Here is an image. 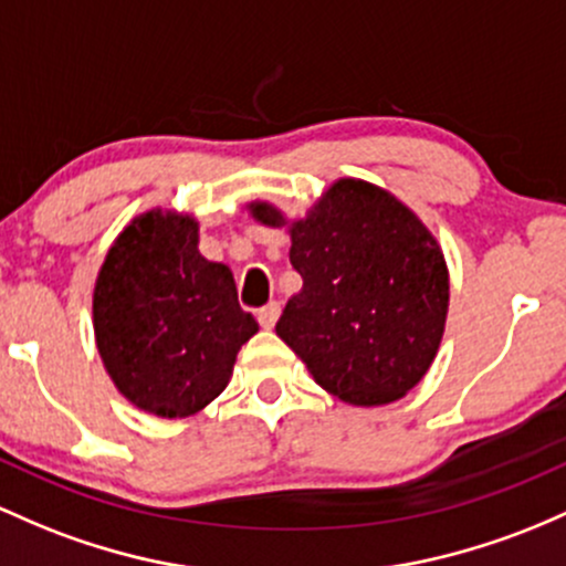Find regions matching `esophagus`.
Wrapping results in <instances>:
<instances>
[{
  "label": "esophagus",
  "mask_w": 566,
  "mask_h": 566,
  "mask_svg": "<svg viewBox=\"0 0 566 566\" xmlns=\"http://www.w3.org/2000/svg\"><path fill=\"white\" fill-rule=\"evenodd\" d=\"M279 314H282V306H279L276 301L265 303V306L260 308V312H258V322H260V327H265V331H271V327L276 325Z\"/></svg>",
  "instance_id": "esophagus-1"
}]
</instances>
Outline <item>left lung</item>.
Masks as SVG:
<instances>
[{
    "mask_svg": "<svg viewBox=\"0 0 566 566\" xmlns=\"http://www.w3.org/2000/svg\"><path fill=\"white\" fill-rule=\"evenodd\" d=\"M252 214L284 226L269 203H252ZM290 239L303 287L279 316V338L344 402L400 400L430 370L449 312L434 235L387 190L338 179Z\"/></svg>",
    "mask_w": 566,
    "mask_h": 566,
    "instance_id": "obj_1",
    "label": "left lung"
}]
</instances>
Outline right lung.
Instances as JSON below:
<instances>
[{
  "mask_svg": "<svg viewBox=\"0 0 566 566\" xmlns=\"http://www.w3.org/2000/svg\"><path fill=\"white\" fill-rule=\"evenodd\" d=\"M104 368L142 411L182 419L228 387L235 354L258 333L233 273L198 252L192 217H136L112 244L93 290Z\"/></svg>",
  "mask_w": 566,
  "mask_h": 566,
  "instance_id": "1",
  "label": "right lung"
}]
</instances>
